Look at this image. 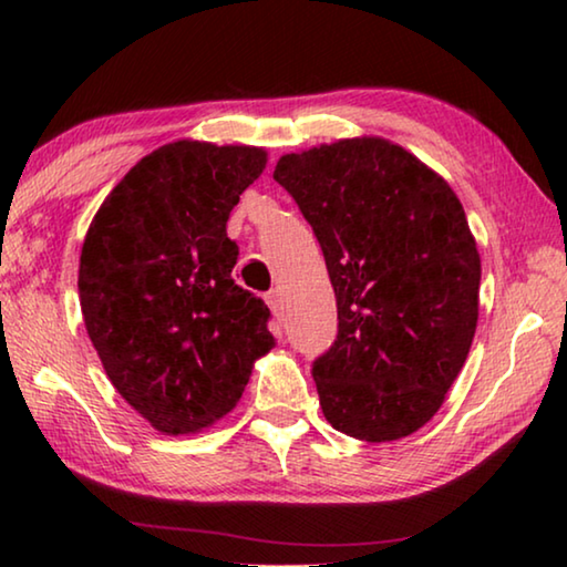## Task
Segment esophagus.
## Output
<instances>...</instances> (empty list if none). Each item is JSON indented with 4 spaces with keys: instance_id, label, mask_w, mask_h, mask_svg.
<instances>
[{
    "instance_id": "34e87169",
    "label": "esophagus",
    "mask_w": 567,
    "mask_h": 567,
    "mask_svg": "<svg viewBox=\"0 0 567 567\" xmlns=\"http://www.w3.org/2000/svg\"><path fill=\"white\" fill-rule=\"evenodd\" d=\"M265 302L270 305V310H272L275 315H280V310H282V292L275 287V290H270V292L265 295Z\"/></svg>"
}]
</instances>
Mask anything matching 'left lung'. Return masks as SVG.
Instances as JSON below:
<instances>
[{"label": "left lung", "instance_id": "left-lung-1", "mask_svg": "<svg viewBox=\"0 0 567 567\" xmlns=\"http://www.w3.org/2000/svg\"><path fill=\"white\" fill-rule=\"evenodd\" d=\"M322 247L338 338L312 362L320 405L340 433L390 443L443 405L477 324L480 255L447 182L382 137L280 157Z\"/></svg>", "mask_w": 567, "mask_h": 567}]
</instances>
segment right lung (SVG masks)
<instances>
[{"instance_id": "right-lung-1", "label": "right lung", "mask_w": 567, "mask_h": 567, "mask_svg": "<svg viewBox=\"0 0 567 567\" xmlns=\"http://www.w3.org/2000/svg\"><path fill=\"white\" fill-rule=\"evenodd\" d=\"M260 147L179 140L104 199L80 257L87 334L120 395L167 435L209 427L275 348L270 307L235 285L227 219L262 175Z\"/></svg>"}]
</instances>
